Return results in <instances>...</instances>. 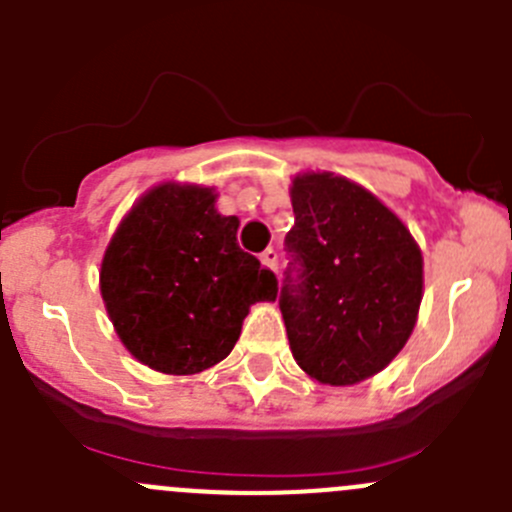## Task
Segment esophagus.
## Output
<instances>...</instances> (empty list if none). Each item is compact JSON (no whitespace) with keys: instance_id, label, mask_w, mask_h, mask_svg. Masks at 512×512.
Instances as JSON below:
<instances>
[{"instance_id":"1","label":"esophagus","mask_w":512,"mask_h":512,"mask_svg":"<svg viewBox=\"0 0 512 512\" xmlns=\"http://www.w3.org/2000/svg\"><path fill=\"white\" fill-rule=\"evenodd\" d=\"M260 260H262V265L270 267L272 272H277V265H280V255H277L275 247H267V250L260 255Z\"/></svg>"}]
</instances>
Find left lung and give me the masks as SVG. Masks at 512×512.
Returning a JSON list of instances; mask_svg holds the SVG:
<instances>
[{"label": "left lung", "mask_w": 512, "mask_h": 512, "mask_svg": "<svg viewBox=\"0 0 512 512\" xmlns=\"http://www.w3.org/2000/svg\"><path fill=\"white\" fill-rule=\"evenodd\" d=\"M285 245L297 275L280 292L299 369L329 386L379 374L409 342L423 257L409 227L374 193L334 173H299Z\"/></svg>", "instance_id": "obj_1"}]
</instances>
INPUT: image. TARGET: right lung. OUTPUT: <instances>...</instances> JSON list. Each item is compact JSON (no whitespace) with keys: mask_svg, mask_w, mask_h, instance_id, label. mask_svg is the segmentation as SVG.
Listing matches in <instances>:
<instances>
[{"mask_svg":"<svg viewBox=\"0 0 512 512\" xmlns=\"http://www.w3.org/2000/svg\"><path fill=\"white\" fill-rule=\"evenodd\" d=\"M215 190L160 183L113 232L101 297L123 347L163 374L210 369L232 352L255 302H275L277 277L237 245L235 215Z\"/></svg>","mask_w":512,"mask_h":512,"instance_id":"right-lung-1","label":"right lung"}]
</instances>
